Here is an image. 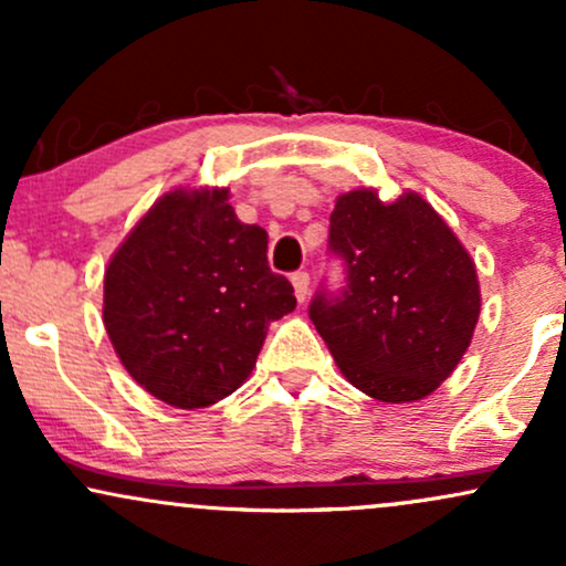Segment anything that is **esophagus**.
Wrapping results in <instances>:
<instances>
[{
    "label": "esophagus",
    "mask_w": 566,
    "mask_h": 566,
    "mask_svg": "<svg viewBox=\"0 0 566 566\" xmlns=\"http://www.w3.org/2000/svg\"><path fill=\"white\" fill-rule=\"evenodd\" d=\"M290 282H292V287H295L297 301L305 303V297H308V284H311L308 274H305V271H295V274L290 276Z\"/></svg>",
    "instance_id": "obj_1"
}]
</instances>
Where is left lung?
Segmentation results:
<instances>
[{
    "label": "left lung",
    "mask_w": 566,
    "mask_h": 566,
    "mask_svg": "<svg viewBox=\"0 0 566 566\" xmlns=\"http://www.w3.org/2000/svg\"><path fill=\"white\" fill-rule=\"evenodd\" d=\"M329 252L346 287L316 292L308 316L350 386L405 405L452 375L482 311L476 265L420 193L380 201L359 188L337 197Z\"/></svg>",
    "instance_id": "8db88e82"
}]
</instances>
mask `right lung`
<instances>
[{
  "label": "right lung",
  "mask_w": 566,
  "mask_h": 566,
  "mask_svg": "<svg viewBox=\"0 0 566 566\" xmlns=\"http://www.w3.org/2000/svg\"><path fill=\"white\" fill-rule=\"evenodd\" d=\"M265 250L269 233L237 218L229 188H175L154 201L103 279V324L138 386L180 409L242 386L269 324L297 303Z\"/></svg>",
  "instance_id": "right-lung-1"
}]
</instances>
